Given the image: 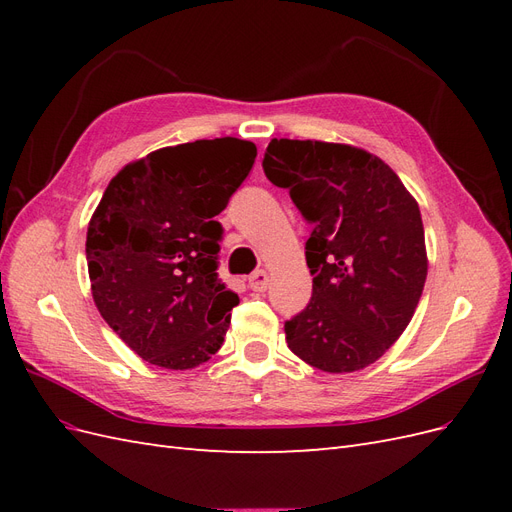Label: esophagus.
<instances>
[{
	"mask_svg": "<svg viewBox=\"0 0 512 512\" xmlns=\"http://www.w3.org/2000/svg\"><path fill=\"white\" fill-rule=\"evenodd\" d=\"M267 286H269V275H267V271L260 269V271H254V273L250 275V288H252V290L265 292Z\"/></svg>",
	"mask_w": 512,
	"mask_h": 512,
	"instance_id": "esophagus-1",
	"label": "esophagus"
}]
</instances>
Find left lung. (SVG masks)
Returning <instances> with one entry per match:
<instances>
[{
    "label": "left lung",
    "instance_id": "obj_1",
    "mask_svg": "<svg viewBox=\"0 0 512 512\" xmlns=\"http://www.w3.org/2000/svg\"><path fill=\"white\" fill-rule=\"evenodd\" d=\"M312 224V299L286 320L288 348L329 374L359 371L406 331L427 277L421 211L389 164L365 149L273 138L262 160Z\"/></svg>",
    "mask_w": 512,
    "mask_h": 512
}]
</instances>
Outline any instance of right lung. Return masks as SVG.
Masks as SVG:
<instances>
[{
	"instance_id": "right-lung-1",
	"label": "right lung",
	"mask_w": 512,
	"mask_h": 512,
	"mask_svg": "<svg viewBox=\"0 0 512 512\" xmlns=\"http://www.w3.org/2000/svg\"><path fill=\"white\" fill-rule=\"evenodd\" d=\"M254 160L241 138L194 141L123 166L104 190L85 243L91 294L143 361L192 369L222 348L239 297L218 277L215 215Z\"/></svg>"
}]
</instances>
